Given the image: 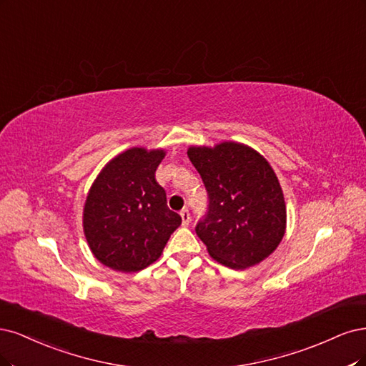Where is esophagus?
<instances>
[{"mask_svg":"<svg viewBox=\"0 0 366 366\" xmlns=\"http://www.w3.org/2000/svg\"><path fill=\"white\" fill-rule=\"evenodd\" d=\"M179 214L182 217V225L187 227L188 223H190V211H188V208H184V209H181Z\"/></svg>","mask_w":366,"mask_h":366,"instance_id":"1","label":"esophagus"}]
</instances>
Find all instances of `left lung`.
Returning a JSON list of instances; mask_svg holds the SVG:
<instances>
[{
    "label": "left lung",
    "instance_id": "1",
    "mask_svg": "<svg viewBox=\"0 0 366 366\" xmlns=\"http://www.w3.org/2000/svg\"><path fill=\"white\" fill-rule=\"evenodd\" d=\"M187 153L208 193L207 214L194 229L209 255L232 269L264 260L286 231L285 197L269 162L231 141Z\"/></svg>",
    "mask_w": 366,
    "mask_h": 366
}]
</instances>
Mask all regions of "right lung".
<instances>
[{
  "mask_svg": "<svg viewBox=\"0 0 366 366\" xmlns=\"http://www.w3.org/2000/svg\"><path fill=\"white\" fill-rule=\"evenodd\" d=\"M166 152L141 147L115 157L92 184L84 209V231L94 257L120 272L157 262L181 216L167 207L155 172Z\"/></svg>",
  "mask_w": 366,
  "mask_h": 366,
  "instance_id": "add662e5",
  "label": "right lung"
}]
</instances>
